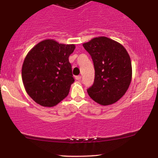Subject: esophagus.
<instances>
[{"mask_svg": "<svg viewBox=\"0 0 158 158\" xmlns=\"http://www.w3.org/2000/svg\"><path fill=\"white\" fill-rule=\"evenodd\" d=\"M81 78V76H77V77H76V79H77V80H80Z\"/></svg>", "mask_w": 158, "mask_h": 158, "instance_id": "esophagus-1", "label": "esophagus"}]
</instances>
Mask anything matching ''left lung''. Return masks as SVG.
<instances>
[{"instance_id":"1","label":"left lung","mask_w":158,"mask_h":158,"mask_svg":"<svg viewBox=\"0 0 158 158\" xmlns=\"http://www.w3.org/2000/svg\"><path fill=\"white\" fill-rule=\"evenodd\" d=\"M93 60L95 79L87 90L90 97L102 106L114 104L123 97L131 84L132 68L126 48L117 41L100 36L84 43Z\"/></svg>"}]
</instances>
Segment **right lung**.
<instances>
[{"label": "right lung", "instance_id": "1", "mask_svg": "<svg viewBox=\"0 0 158 158\" xmlns=\"http://www.w3.org/2000/svg\"><path fill=\"white\" fill-rule=\"evenodd\" d=\"M75 44L53 39L38 43L25 57L21 70L26 92L36 103L53 107L68 95L74 79L69 56Z\"/></svg>", "mask_w": 158, "mask_h": 158}]
</instances>
